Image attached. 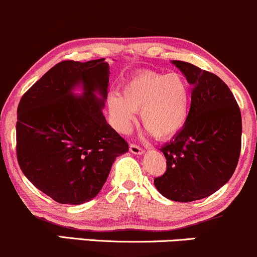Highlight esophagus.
Listing matches in <instances>:
<instances>
[{
    "instance_id": "34e87169",
    "label": "esophagus",
    "mask_w": 257,
    "mask_h": 257,
    "mask_svg": "<svg viewBox=\"0 0 257 257\" xmlns=\"http://www.w3.org/2000/svg\"><path fill=\"white\" fill-rule=\"evenodd\" d=\"M129 150H131L132 153H134V155H138V156L144 155V152H145L141 147H139L138 145H134V144H132V145L129 146Z\"/></svg>"
}]
</instances>
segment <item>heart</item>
<instances>
[{
    "label": "heart",
    "mask_w": 257,
    "mask_h": 257,
    "mask_svg": "<svg viewBox=\"0 0 257 257\" xmlns=\"http://www.w3.org/2000/svg\"><path fill=\"white\" fill-rule=\"evenodd\" d=\"M190 104V84L176 72L135 73L123 83L122 94L112 91L107 100L111 123L117 131H131L140 111L144 128L156 139L170 138L182 128Z\"/></svg>",
    "instance_id": "b5f03b06"
}]
</instances>
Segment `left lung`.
<instances>
[{"instance_id": "8db88e82", "label": "left lung", "mask_w": 257, "mask_h": 257, "mask_svg": "<svg viewBox=\"0 0 257 257\" xmlns=\"http://www.w3.org/2000/svg\"><path fill=\"white\" fill-rule=\"evenodd\" d=\"M193 87L181 131L161 149L167 172L155 179L158 192L174 202L210 196L231 179L241 146V116L222 79L185 61L173 60Z\"/></svg>"}]
</instances>
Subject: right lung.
Masks as SVG:
<instances>
[{
    "mask_svg": "<svg viewBox=\"0 0 257 257\" xmlns=\"http://www.w3.org/2000/svg\"><path fill=\"white\" fill-rule=\"evenodd\" d=\"M108 76L105 58L61 61L26 91L18 106L20 169L60 204L93 199L114 159L129 150L102 113Z\"/></svg>",
    "mask_w": 257,
    "mask_h": 257,
    "instance_id": "right-lung-1",
    "label": "right lung"
}]
</instances>
